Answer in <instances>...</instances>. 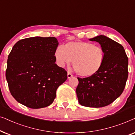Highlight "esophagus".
Returning <instances> with one entry per match:
<instances>
[{
  "label": "esophagus",
  "mask_w": 135,
  "mask_h": 135,
  "mask_svg": "<svg viewBox=\"0 0 135 135\" xmlns=\"http://www.w3.org/2000/svg\"><path fill=\"white\" fill-rule=\"evenodd\" d=\"M73 76V75L72 74H71L70 73H69V72H68V73H67V77H68V78H71V77Z\"/></svg>",
  "instance_id": "obj_1"
}]
</instances>
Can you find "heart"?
Instances as JSON below:
<instances>
[{"mask_svg": "<svg viewBox=\"0 0 135 135\" xmlns=\"http://www.w3.org/2000/svg\"><path fill=\"white\" fill-rule=\"evenodd\" d=\"M55 58L61 67L70 64L81 76L88 77L96 74L101 69L105 52L100 46L88 42H70L58 46L55 51Z\"/></svg>", "mask_w": 135, "mask_h": 135, "instance_id": "heart-1", "label": "heart"}]
</instances>
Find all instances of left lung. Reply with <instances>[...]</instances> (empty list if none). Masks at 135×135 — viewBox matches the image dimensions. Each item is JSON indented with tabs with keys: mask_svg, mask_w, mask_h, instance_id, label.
Wrapping results in <instances>:
<instances>
[{
	"mask_svg": "<svg viewBox=\"0 0 135 135\" xmlns=\"http://www.w3.org/2000/svg\"><path fill=\"white\" fill-rule=\"evenodd\" d=\"M89 40L99 43L105 52V59L96 74L78 78L76 92L81 105L98 108L112 103L123 93L128 75V59L121 44L105 36Z\"/></svg>",
	"mask_w": 135,
	"mask_h": 135,
	"instance_id": "left-lung-1",
	"label": "left lung"
}]
</instances>
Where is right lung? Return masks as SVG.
<instances>
[{
  "label": "right lung",
  "mask_w": 135,
  "mask_h": 135,
  "mask_svg": "<svg viewBox=\"0 0 135 135\" xmlns=\"http://www.w3.org/2000/svg\"><path fill=\"white\" fill-rule=\"evenodd\" d=\"M59 42L54 37H33L20 40L9 54L5 76L12 96L25 106H49L67 72L55 64Z\"/></svg>",
  "instance_id": "obj_1"
}]
</instances>
